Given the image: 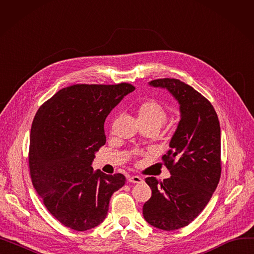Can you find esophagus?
Here are the masks:
<instances>
[{
	"mask_svg": "<svg viewBox=\"0 0 254 254\" xmlns=\"http://www.w3.org/2000/svg\"><path fill=\"white\" fill-rule=\"evenodd\" d=\"M127 181L131 182V183H141L143 181V179L140 176H129L127 178Z\"/></svg>",
	"mask_w": 254,
	"mask_h": 254,
	"instance_id": "obj_1",
	"label": "esophagus"
}]
</instances>
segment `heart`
I'll use <instances>...</instances> for the list:
<instances>
[{"mask_svg":"<svg viewBox=\"0 0 254 254\" xmlns=\"http://www.w3.org/2000/svg\"><path fill=\"white\" fill-rule=\"evenodd\" d=\"M137 115L140 124L155 125L161 127L167 119L168 112L163 103L155 99H147L137 107ZM134 154H139L135 151Z\"/></svg>","mask_w":254,"mask_h":254,"instance_id":"heart-1","label":"heart"}]
</instances>
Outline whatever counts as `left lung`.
<instances>
[{
  "instance_id": "obj_1",
  "label": "left lung",
  "mask_w": 254,
  "mask_h": 254,
  "mask_svg": "<svg viewBox=\"0 0 254 254\" xmlns=\"http://www.w3.org/2000/svg\"><path fill=\"white\" fill-rule=\"evenodd\" d=\"M166 88L180 105V122L163 162L171 177L145 181L152 191L143 206L145 220L154 228L174 231L189 225L209 203L220 174V126L211 103L178 79L149 82Z\"/></svg>"
}]
</instances>
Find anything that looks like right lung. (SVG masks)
I'll list each match as a JSON object with an SVG mask.
<instances>
[{"mask_svg": "<svg viewBox=\"0 0 254 254\" xmlns=\"http://www.w3.org/2000/svg\"><path fill=\"white\" fill-rule=\"evenodd\" d=\"M135 87L75 84L58 91L37 111L31 128L32 182L47 210L62 224L83 232L106 218L113 192L126 177L93 172L95 153L106 143L104 124Z\"/></svg>", "mask_w": 254, "mask_h": 254, "instance_id": "right-lung-1", "label": "right lung"}]
</instances>
